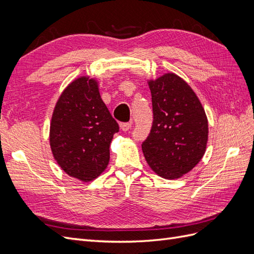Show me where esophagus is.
Listing matches in <instances>:
<instances>
[{"label": "esophagus", "mask_w": 254, "mask_h": 254, "mask_svg": "<svg viewBox=\"0 0 254 254\" xmlns=\"http://www.w3.org/2000/svg\"><path fill=\"white\" fill-rule=\"evenodd\" d=\"M120 127L123 131H128V130L131 128V123H121Z\"/></svg>", "instance_id": "esophagus-1"}]
</instances>
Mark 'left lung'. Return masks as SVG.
<instances>
[{"label": "left lung", "instance_id": "obj_1", "mask_svg": "<svg viewBox=\"0 0 254 254\" xmlns=\"http://www.w3.org/2000/svg\"><path fill=\"white\" fill-rule=\"evenodd\" d=\"M147 82L153 122L142 144L144 157L158 176L179 179L204 155L209 135L206 114L193 89L175 73Z\"/></svg>", "mask_w": 254, "mask_h": 254}]
</instances>
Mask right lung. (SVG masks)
<instances>
[{
    "instance_id": "right-lung-1",
    "label": "right lung",
    "mask_w": 254,
    "mask_h": 254,
    "mask_svg": "<svg viewBox=\"0 0 254 254\" xmlns=\"http://www.w3.org/2000/svg\"><path fill=\"white\" fill-rule=\"evenodd\" d=\"M119 125L99 94L98 81L80 76L66 86L54 108L50 146L65 174L82 182L108 166L110 144Z\"/></svg>"
}]
</instances>
